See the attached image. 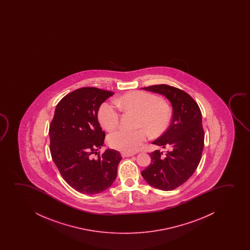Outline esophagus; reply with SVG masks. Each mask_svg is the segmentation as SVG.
<instances>
[{"label":"esophagus","instance_id":"esophagus-1","mask_svg":"<svg viewBox=\"0 0 250 250\" xmlns=\"http://www.w3.org/2000/svg\"><path fill=\"white\" fill-rule=\"evenodd\" d=\"M134 153H125V152H122L121 155L122 157H130V156H133Z\"/></svg>","mask_w":250,"mask_h":250}]
</instances>
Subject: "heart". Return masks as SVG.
<instances>
[{
	"label": "heart",
	"instance_id": "1",
	"mask_svg": "<svg viewBox=\"0 0 250 250\" xmlns=\"http://www.w3.org/2000/svg\"><path fill=\"white\" fill-rule=\"evenodd\" d=\"M116 103L124 111L139 113L137 125L141 128L134 130L120 129L108 136L110 146L122 152L132 153L137 151L148 137L147 129L152 135L157 136L167 129L171 120L170 106L150 93H127L117 99ZM97 116L100 124L106 130H113L120 121L119 111L109 103H103L101 105Z\"/></svg>",
	"mask_w": 250,
	"mask_h": 250
}]
</instances>
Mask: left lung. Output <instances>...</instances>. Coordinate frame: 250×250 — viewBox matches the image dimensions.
Returning a JSON list of instances; mask_svg holds the SVG:
<instances>
[{"label": "left lung", "mask_w": 250, "mask_h": 250, "mask_svg": "<svg viewBox=\"0 0 250 250\" xmlns=\"http://www.w3.org/2000/svg\"><path fill=\"white\" fill-rule=\"evenodd\" d=\"M142 89L165 96L171 103L172 118L167 130L152 143L164 150L150 153V165L141 173L154 188L172 190L191 177L201 161L204 147L202 113L191 96L178 88L159 84Z\"/></svg>", "instance_id": "1"}]
</instances>
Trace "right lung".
Instances as JSON below:
<instances>
[{
    "mask_svg": "<svg viewBox=\"0 0 250 250\" xmlns=\"http://www.w3.org/2000/svg\"><path fill=\"white\" fill-rule=\"evenodd\" d=\"M113 94L94 87L69 93L57 104L49 126L52 159L64 180L82 194L105 191L117 177L120 152L111 148L103 154L97 152L105 139L97 113Z\"/></svg>",
    "mask_w": 250,
    "mask_h": 250,
    "instance_id": "add662e5",
    "label": "right lung"
}]
</instances>
